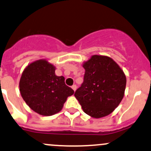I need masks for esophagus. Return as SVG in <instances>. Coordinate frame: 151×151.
<instances>
[{"label":"esophagus","mask_w":151,"mask_h":151,"mask_svg":"<svg viewBox=\"0 0 151 151\" xmlns=\"http://www.w3.org/2000/svg\"><path fill=\"white\" fill-rule=\"evenodd\" d=\"M72 88L74 91H76V89H77V85H76V84H74V85L72 86Z\"/></svg>","instance_id":"esophagus-1"}]
</instances>
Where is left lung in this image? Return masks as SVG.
<instances>
[{
  "instance_id": "8db88e82",
  "label": "left lung",
  "mask_w": 151,
  "mask_h": 151,
  "mask_svg": "<svg viewBox=\"0 0 151 151\" xmlns=\"http://www.w3.org/2000/svg\"><path fill=\"white\" fill-rule=\"evenodd\" d=\"M85 73L74 96L86 114L94 118L110 115L124 97L126 77L112 59L94 55L83 64Z\"/></svg>"
}]
</instances>
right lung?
I'll return each instance as SVG.
<instances>
[{
  "label": "right lung",
  "mask_w": 151,
  "mask_h": 151,
  "mask_svg": "<svg viewBox=\"0 0 151 151\" xmlns=\"http://www.w3.org/2000/svg\"><path fill=\"white\" fill-rule=\"evenodd\" d=\"M19 88L30 108L44 116L59 112L74 92L66 85L64 77L56 75L55 67L46 60L36 61L24 69Z\"/></svg>",
  "instance_id": "1"
}]
</instances>
